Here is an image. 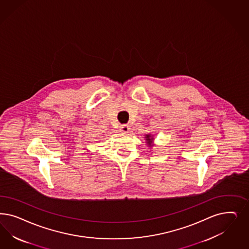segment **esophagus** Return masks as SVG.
I'll use <instances>...</instances> for the list:
<instances>
[{
  "label": "esophagus",
  "mask_w": 249,
  "mask_h": 249,
  "mask_svg": "<svg viewBox=\"0 0 249 249\" xmlns=\"http://www.w3.org/2000/svg\"><path fill=\"white\" fill-rule=\"evenodd\" d=\"M130 131V126L128 124H123L120 127V132L122 134H128Z\"/></svg>",
  "instance_id": "obj_1"
}]
</instances>
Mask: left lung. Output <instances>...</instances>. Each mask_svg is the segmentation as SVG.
Segmentation results:
<instances>
[{
    "label": "left lung",
    "mask_w": 249,
    "mask_h": 249,
    "mask_svg": "<svg viewBox=\"0 0 249 249\" xmlns=\"http://www.w3.org/2000/svg\"><path fill=\"white\" fill-rule=\"evenodd\" d=\"M145 141H146V144H148L149 146H152L153 145V140H154V138H153L152 136L150 135V134H148V135H145Z\"/></svg>",
    "instance_id": "left-lung-1"
}]
</instances>
